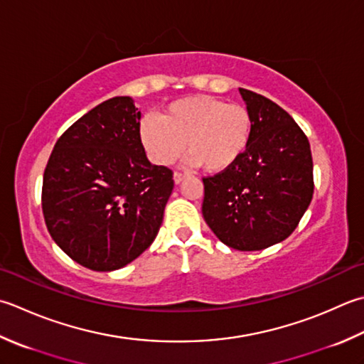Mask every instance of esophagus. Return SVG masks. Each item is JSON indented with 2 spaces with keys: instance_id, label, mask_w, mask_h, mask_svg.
<instances>
[{
  "instance_id": "esophagus-1",
  "label": "esophagus",
  "mask_w": 364,
  "mask_h": 364,
  "mask_svg": "<svg viewBox=\"0 0 364 364\" xmlns=\"http://www.w3.org/2000/svg\"><path fill=\"white\" fill-rule=\"evenodd\" d=\"M186 176H188V173L175 172V173H173V180H175V183H176V184H180V183L184 180V178H186Z\"/></svg>"
}]
</instances>
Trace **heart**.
<instances>
[{"label": "heart", "mask_w": 364, "mask_h": 364, "mask_svg": "<svg viewBox=\"0 0 364 364\" xmlns=\"http://www.w3.org/2000/svg\"><path fill=\"white\" fill-rule=\"evenodd\" d=\"M254 131L252 113L243 104L196 95L170 102L158 117H146L140 137L154 162L172 164L186 148L191 161L223 172L246 153Z\"/></svg>", "instance_id": "b5f03b06"}]
</instances>
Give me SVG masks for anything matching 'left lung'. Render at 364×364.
Wrapping results in <instances>:
<instances>
[{
  "instance_id": "8db88e82",
  "label": "left lung",
  "mask_w": 364,
  "mask_h": 364,
  "mask_svg": "<svg viewBox=\"0 0 364 364\" xmlns=\"http://www.w3.org/2000/svg\"><path fill=\"white\" fill-rule=\"evenodd\" d=\"M252 113L251 145L230 168L203 176L202 213L216 237L260 251L290 237L314 194L309 140L268 97L240 88Z\"/></svg>"
}]
</instances>
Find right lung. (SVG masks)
<instances>
[{
    "label": "right lung",
    "instance_id": "add662e5",
    "mask_svg": "<svg viewBox=\"0 0 364 364\" xmlns=\"http://www.w3.org/2000/svg\"><path fill=\"white\" fill-rule=\"evenodd\" d=\"M173 172L148 161L127 96L99 104L56 140L42 181L48 233L70 259L113 272L151 246Z\"/></svg>",
    "mask_w": 364,
    "mask_h": 364
}]
</instances>
